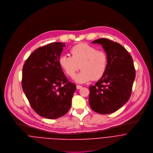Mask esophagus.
<instances>
[{"instance_id":"34e87169","label":"esophagus","mask_w":153,"mask_h":153,"mask_svg":"<svg viewBox=\"0 0 153 153\" xmlns=\"http://www.w3.org/2000/svg\"><path fill=\"white\" fill-rule=\"evenodd\" d=\"M82 87L81 85H76V88H77V89H81Z\"/></svg>"}]
</instances>
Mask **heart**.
Returning <instances> with one entry per match:
<instances>
[{"label":"heart","instance_id":"b5f03b06","mask_svg":"<svg viewBox=\"0 0 153 153\" xmlns=\"http://www.w3.org/2000/svg\"><path fill=\"white\" fill-rule=\"evenodd\" d=\"M70 55L62 54L58 63L65 72L74 78L81 68V72L75 77V81L84 83L91 79H100L104 75L108 66V56L103 51L87 43H79L71 49Z\"/></svg>","mask_w":153,"mask_h":153}]
</instances>
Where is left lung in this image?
I'll list each match as a JSON object with an SVG mask.
<instances>
[{"mask_svg":"<svg viewBox=\"0 0 153 153\" xmlns=\"http://www.w3.org/2000/svg\"><path fill=\"white\" fill-rule=\"evenodd\" d=\"M92 43L101 45L108 56V66L104 75L89 87V105L100 114L112 113L129 100L135 79L136 71L131 56L120 44L107 39Z\"/></svg>","mask_w":153,"mask_h":153,"instance_id":"1","label":"left lung"}]
</instances>
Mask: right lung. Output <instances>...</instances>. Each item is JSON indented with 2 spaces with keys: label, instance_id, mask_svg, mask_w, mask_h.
<instances>
[{
  "label": "right lung",
  "instance_id": "obj_1",
  "mask_svg": "<svg viewBox=\"0 0 153 153\" xmlns=\"http://www.w3.org/2000/svg\"><path fill=\"white\" fill-rule=\"evenodd\" d=\"M65 43L53 42L29 55L22 70V85L33 109L40 116L56 119L68 113L76 90L59 65Z\"/></svg>",
  "mask_w": 153,
  "mask_h": 153
}]
</instances>
